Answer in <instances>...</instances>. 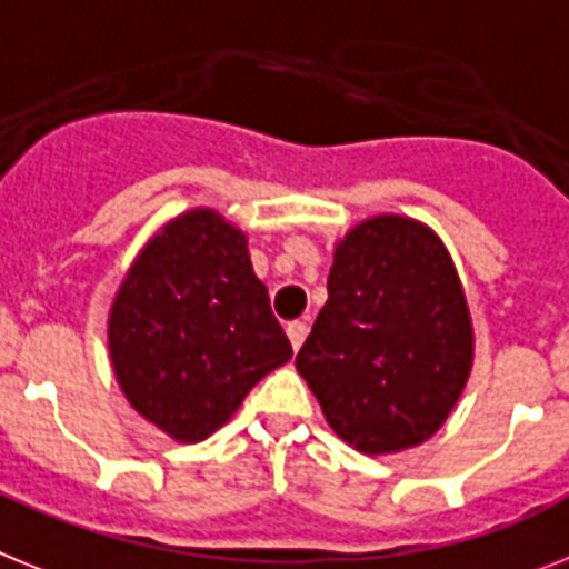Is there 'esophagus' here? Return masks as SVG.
I'll use <instances>...</instances> for the list:
<instances>
[{"instance_id": "34e87169", "label": "esophagus", "mask_w": 569, "mask_h": 569, "mask_svg": "<svg viewBox=\"0 0 569 569\" xmlns=\"http://www.w3.org/2000/svg\"><path fill=\"white\" fill-rule=\"evenodd\" d=\"M307 332L309 327L303 321H292L289 327H286V336H289V341H292V350H300V343L307 341Z\"/></svg>"}]
</instances>
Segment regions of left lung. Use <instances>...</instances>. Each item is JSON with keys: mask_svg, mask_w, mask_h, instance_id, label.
Wrapping results in <instances>:
<instances>
[{"mask_svg": "<svg viewBox=\"0 0 569 569\" xmlns=\"http://www.w3.org/2000/svg\"><path fill=\"white\" fill-rule=\"evenodd\" d=\"M329 300L295 365L332 431L393 455L439 431L475 358L460 277L431 228L373 217L336 248Z\"/></svg>", "mask_w": 569, "mask_h": 569, "instance_id": "obj_1", "label": "left lung"}]
</instances>
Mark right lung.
<instances>
[{"instance_id":"right-lung-1","label":"right lung","mask_w":569,"mask_h":569,"mask_svg":"<svg viewBox=\"0 0 569 569\" xmlns=\"http://www.w3.org/2000/svg\"><path fill=\"white\" fill-rule=\"evenodd\" d=\"M109 352L132 408L179 442H199L292 358V343L251 269L246 233L199 208L132 262L109 312Z\"/></svg>"}]
</instances>
